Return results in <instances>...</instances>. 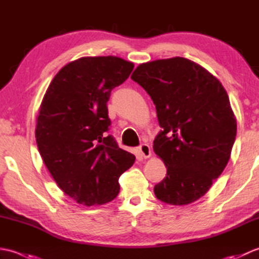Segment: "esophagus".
I'll return each mask as SVG.
<instances>
[{
    "mask_svg": "<svg viewBox=\"0 0 259 259\" xmlns=\"http://www.w3.org/2000/svg\"><path fill=\"white\" fill-rule=\"evenodd\" d=\"M139 152L144 158H149L151 156L150 147H149V145H147V144H142V145L139 146Z\"/></svg>",
    "mask_w": 259,
    "mask_h": 259,
    "instance_id": "1",
    "label": "esophagus"
}]
</instances>
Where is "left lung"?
<instances>
[{"instance_id": "left-lung-1", "label": "left lung", "mask_w": 259, "mask_h": 259, "mask_svg": "<svg viewBox=\"0 0 259 259\" xmlns=\"http://www.w3.org/2000/svg\"><path fill=\"white\" fill-rule=\"evenodd\" d=\"M131 79L150 96L160 133L153 151L167 175L153 188L159 200L188 205L210 188L228 163L237 124L218 79L185 58L142 63Z\"/></svg>"}]
</instances>
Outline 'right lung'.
Returning <instances> with one entry per match:
<instances>
[{"instance_id": "obj_1", "label": "right lung", "mask_w": 259, "mask_h": 259, "mask_svg": "<svg viewBox=\"0 0 259 259\" xmlns=\"http://www.w3.org/2000/svg\"><path fill=\"white\" fill-rule=\"evenodd\" d=\"M134 63L117 57H87L59 71L38 111L36 145L64 194L84 206L103 205L119 194V177L136 157L107 135L110 93Z\"/></svg>"}]
</instances>
